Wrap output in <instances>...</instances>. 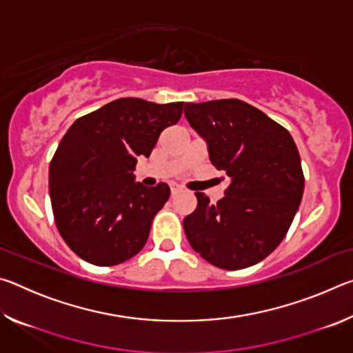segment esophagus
<instances>
[{
	"label": "esophagus",
	"mask_w": 353,
	"mask_h": 353,
	"mask_svg": "<svg viewBox=\"0 0 353 353\" xmlns=\"http://www.w3.org/2000/svg\"><path fill=\"white\" fill-rule=\"evenodd\" d=\"M170 190H171V194H176V193H179V191H181L182 188L179 187V185H176V183H171V185H170Z\"/></svg>",
	"instance_id": "1"
}]
</instances>
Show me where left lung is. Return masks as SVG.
I'll return each instance as SVG.
<instances>
[{"label":"left lung","instance_id":"1","mask_svg":"<svg viewBox=\"0 0 353 353\" xmlns=\"http://www.w3.org/2000/svg\"><path fill=\"white\" fill-rule=\"evenodd\" d=\"M185 118L205 140L212 165L229 176L216 204L196 191L198 207L183 219L185 235L213 266H252L282 243L301 205L305 181L296 143L240 99L188 103Z\"/></svg>","mask_w":353,"mask_h":353}]
</instances>
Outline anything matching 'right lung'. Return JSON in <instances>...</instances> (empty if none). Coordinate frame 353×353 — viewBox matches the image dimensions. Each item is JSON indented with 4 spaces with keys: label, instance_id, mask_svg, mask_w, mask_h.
<instances>
[{
    "label": "right lung",
    "instance_id": "add662e5",
    "mask_svg": "<svg viewBox=\"0 0 353 353\" xmlns=\"http://www.w3.org/2000/svg\"><path fill=\"white\" fill-rule=\"evenodd\" d=\"M182 109L119 98L77 118L63 135L50 163V198L63 241L82 260L119 265L146 244L170 187L135 182L137 157L151 155Z\"/></svg>",
    "mask_w": 353,
    "mask_h": 353
}]
</instances>
